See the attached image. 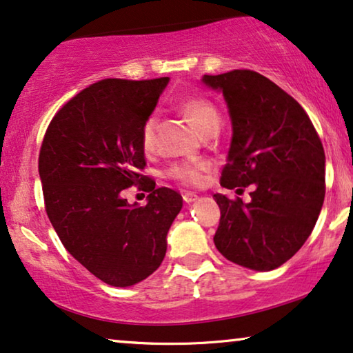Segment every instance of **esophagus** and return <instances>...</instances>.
<instances>
[{"label": "esophagus", "instance_id": "esophagus-1", "mask_svg": "<svg viewBox=\"0 0 353 353\" xmlns=\"http://www.w3.org/2000/svg\"><path fill=\"white\" fill-rule=\"evenodd\" d=\"M182 198H183V201H185V203H193L198 198V195H195V193H192V192H185L182 195Z\"/></svg>", "mask_w": 353, "mask_h": 353}]
</instances>
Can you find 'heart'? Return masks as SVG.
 Masks as SVG:
<instances>
[{
	"label": "heart",
	"instance_id": "b5f03b06",
	"mask_svg": "<svg viewBox=\"0 0 353 353\" xmlns=\"http://www.w3.org/2000/svg\"><path fill=\"white\" fill-rule=\"evenodd\" d=\"M177 110L182 117H185L188 121L195 126L201 134H205L208 129L217 126L219 115H217L216 107L212 102L200 96H190L182 99L179 102ZM155 129H157V118L148 117L142 125L141 141L143 150H152L155 143ZM211 165L208 161H195V163H174L168 168L166 176L174 179V181L185 183V185H200L205 177V172L210 171Z\"/></svg>",
	"mask_w": 353,
	"mask_h": 353
}]
</instances>
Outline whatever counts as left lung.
Here are the masks:
<instances>
[{
    "mask_svg": "<svg viewBox=\"0 0 353 353\" xmlns=\"http://www.w3.org/2000/svg\"><path fill=\"white\" fill-rule=\"evenodd\" d=\"M224 94L232 142L221 185H252L251 201L216 193L221 221L214 245L225 259L251 270H274L291 259L314 230L325 200V150L296 99L252 70L205 75Z\"/></svg>",
    "mask_w": 353,
    "mask_h": 353,
    "instance_id": "8db88e82",
    "label": "left lung"
}]
</instances>
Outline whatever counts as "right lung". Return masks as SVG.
Returning <instances> with one entry per match:
<instances>
[{
    "label": "right lung",
    "instance_id": "right-lung-1",
    "mask_svg": "<svg viewBox=\"0 0 353 353\" xmlns=\"http://www.w3.org/2000/svg\"><path fill=\"white\" fill-rule=\"evenodd\" d=\"M170 78L91 84L49 123L38 158L44 208L62 245L112 286H132L165 259L166 235L182 196L155 188L141 171L142 125ZM144 182L145 207L129 205L122 190Z\"/></svg>",
    "mask_w": 353,
    "mask_h": 353
}]
</instances>
